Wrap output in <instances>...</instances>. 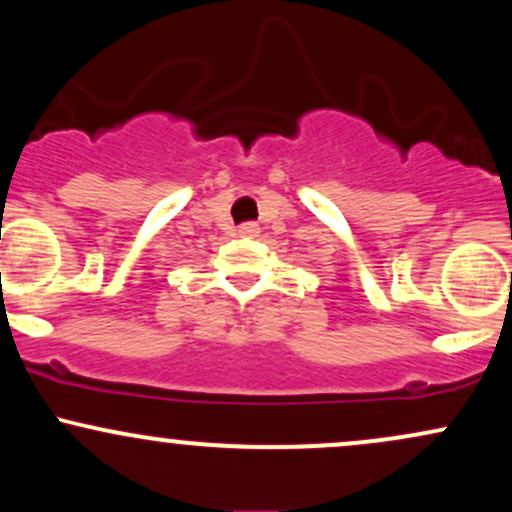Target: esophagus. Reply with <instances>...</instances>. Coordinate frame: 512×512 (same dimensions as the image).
<instances>
[{"mask_svg":"<svg viewBox=\"0 0 512 512\" xmlns=\"http://www.w3.org/2000/svg\"><path fill=\"white\" fill-rule=\"evenodd\" d=\"M257 233H260V226H257L255 221H245L238 226V236H243V238H255Z\"/></svg>","mask_w":512,"mask_h":512,"instance_id":"esophagus-1","label":"esophagus"}]
</instances>
